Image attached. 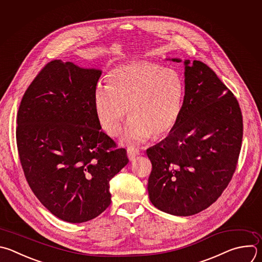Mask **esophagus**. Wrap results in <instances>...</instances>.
<instances>
[{
	"instance_id": "1",
	"label": "esophagus",
	"mask_w": 262,
	"mask_h": 262,
	"mask_svg": "<svg viewBox=\"0 0 262 262\" xmlns=\"http://www.w3.org/2000/svg\"><path fill=\"white\" fill-rule=\"evenodd\" d=\"M139 154H140V151L137 148L132 147V146L127 148V156H128L129 160H134Z\"/></svg>"
}]
</instances>
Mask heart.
<instances>
[{"instance_id": "b5f03b06", "label": "heart", "mask_w": 262, "mask_h": 262, "mask_svg": "<svg viewBox=\"0 0 262 262\" xmlns=\"http://www.w3.org/2000/svg\"><path fill=\"white\" fill-rule=\"evenodd\" d=\"M107 81L94 94L96 116L107 135L119 134L126 111L130 118L123 139L129 143L165 136L176 126L185 95L176 71L154 62H130L111 70Z\"/></svg>"}]
</instances>
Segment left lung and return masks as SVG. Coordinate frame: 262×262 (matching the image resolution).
<instances>
[{
	"label": "left lung",
	"instance_id": "1",
	"mask_svg": "<svg viewBox=\"0 0 262 262\" xmlns=\"http://www.w3.org/2000/svg\"><path fill=\"white\" fill-rule=\"evenodd\" d=\"M183 62L180 118L164 140L146 151L152 163L149 199L175 216L198 214L218 200L232 178L243 139L242 112L232 93L204 62Z\"/></svg>",
	"mask_w": 262,
	"mask_h": 262
}]
</instances>
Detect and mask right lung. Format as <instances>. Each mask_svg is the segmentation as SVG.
Wrapping results in <instances>:
<instances>
[{"mask_svg":"<svg viewBox=\"0 0 262 262\" xmlns=\"http://www.w3.org/2000/svg\"><path fill=\"white\" fill-rule=\"evenodd\" d=\"M101 75L99 69L52 60L29 86L17 113L26 179L41 204L70 223L92 220L110 206L109 182L128 162L96 116Z\"/></svg>","mask_w":262,"mask_h":262,"instance_id":"right-lung-1","label":"right lung"}]
</instances>
